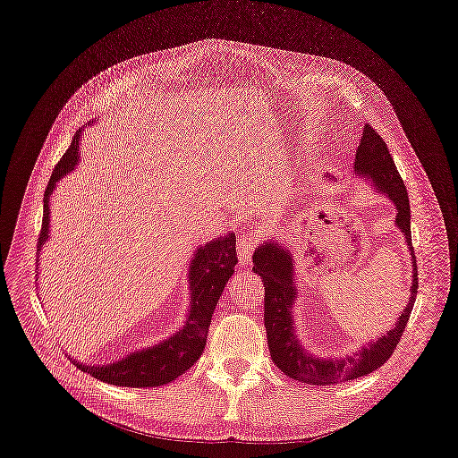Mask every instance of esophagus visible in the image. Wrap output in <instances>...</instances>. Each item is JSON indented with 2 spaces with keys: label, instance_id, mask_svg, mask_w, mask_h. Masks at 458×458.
Here are the masks:
<instances>
[{
  "label": "esophagus",
  "instance_id": "1",
  "mask_svg": "<svg viewBox=\"0 0 458 458\" xmlns=\"http://www.w3.org/2000/svg\"><path fill=\"white\" fill-rule=\"evenodd\" d=\"M255 246H257V237L251 235V233H244L237 239V255H239V264L241 266H244V267L250 266Z\"/></svg>",
  "mask_w": 458,
  "mask_h": 458
}]
</instances>
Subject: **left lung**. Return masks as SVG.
Instances as JSON below:
<instances>
[{
    "instance_id": "left-lung-1",
    "label": "left lung",
    "mask_w": 458,
    "mask_h": 458,
    "mask_svg": "<svg viewBox=\"0 0 458 458\" xmlns=\"http://www.w3.org/2000/svg\"><path fill=\"white\" fill-rule=\"evenodd\" d=\"M354 171L360 178L369 180L376 191L385 194L395 205V225L403 232L411 255L413 275L410 298L390 331L347 356L322 358L311 354L303 349L296 335L294 303L298 300V284L294 280L296 267L291 251L275 239H267L253 253V273H259L264 282V326L271 360L285 376L308 385L329 386L345 383L379 369L397 347L417 296L419 278L411 246L408 192L395 169L386 143L370 125L363 127V136L354 157Z\"/></svg>"
}]
</instances>
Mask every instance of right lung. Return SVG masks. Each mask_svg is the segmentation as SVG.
Wrapping results in <instances>:
<instances>
[{
	"mask_svg": "<svg viewBox=\"0 0 458 458\" xmlns=\"http://www.w3.org/2000/svg\"><path fill=\"white\" fill-rule=\"evenodd\" d=\"M89 122L88 125H91ZM82 127L75 132L72 145L64 152V157L57 164L45 191L43 199V226L39 235L38 251L43 250V244L50 239V198L57 189V183L75 171L79 164V145L82 138ZM237 264L235 253V233L230 232L223 237L212 239L207 244L199 246L194 251V257L189 264V287H191V303L189 313L185 317L183 327L174 331L167 340L160 344L147 345L145 349L129 352L118 361L107 365H86L77 360L73 363L89 376L116 386L129 388H147L162 386L182 374H185L201 356L207 345V335L212 322V315L223 294V289L233 267Z\"/></svg>",
	"mask_w": 458,
	"mask_h": 458,
	"instance_id": "right-lung-1",
	"label": "right lung"
}]
</instances>
